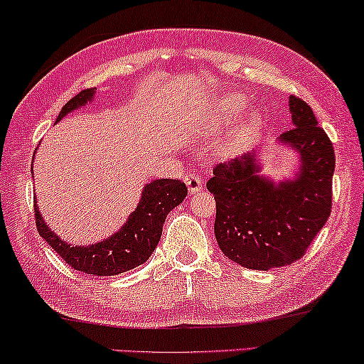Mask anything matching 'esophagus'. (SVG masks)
Returning a JSON list of instances; mask_svg holds the SVG:
<instances>
[{"instance_id": "1", "label": "esophagus", "mask_w": 364, "mask_h": 364, "mask_svg": "<svg viewBox=\"0 0 364 364\" xmlns=\"http://www.w3.org/2000/svg\"><path fill=\"white\" fill-rule=\"evenodd\" d=\"M186 186H187L188 193H196L200 191L202 186H204V182H202L200 177L196 176V173H188V176H186Z\"/></svg>"}]
</instances>
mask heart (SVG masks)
<instances>
[{
	"mask_svg": "<svg viewBox=\"0 0 364 364\" xmlns=\"http://www.w3.org/2000/svg\"><path fill=\"white\" fill-rule=\"evenodd\" d=\"M244 107V98L239 95H230L225 97L217 103L215 112L212 113L210 120L207 122L210 130H220L224 129L229 122H232L235 117L239 115V112ZM262 117L257 110H251L244 119H240L232 130L220 140L219 147H217V154L220 157H232L244 152L249 145L252 144L254 136H256L259 127H261Z\"/></svg>",
	"mask_w": 364,
	"mask_h": 364,
	"instance_id": "b5f03b06",
	"label": "heart"
}]
</instances>
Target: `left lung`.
Masks as SVG:
<instances>
[{
    "label": "left lung",
    "mask_w": 364,
    "mask_h": 364,
    "mask_svg": "<svg viewBox=\"0 0 364 364\" xmlns=\"http://www.w3.org/2000/svg\"><path fill=\"white\" fill-rule=\"evenodd\" d=\"M294 129L279 136L299 157L292 177L261 176L257 150L219 164L207 188L215 199L214 232L230 261L256 271L282 267L304 256L331 214L334 149L308 103L289 97Z\"/></svg>",
    "instance_id": "1"
}]
</instances>
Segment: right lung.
I'll return each instance as SVG.
<instances>
[{"instance_id":"1","label":"right lung","mask_w":364,"mask_h":364,"mask_svg":"<svg viewBox=\"0 0 364 364\" xmlns=\"http://www.w3.org/2000/svg\"><path fill=\"white\" fill-rule=\"evenodd\" d=\"M95 92L97 88L82 90L61 108L56 122L70 112L92 103ZM186 196L187 187L183 182L176 178H155L144 187L139 205L129 215L127 223L110 237L90 245H72L58 237L46 225L35 200L36 229L55 252L77 271L93 276H117L147 262L162 235L165 217L182 204Z\"/></svg>"}]
</instances>
